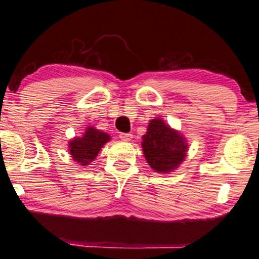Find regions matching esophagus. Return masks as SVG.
I'll return each mask as SVG.
<instances>
[{"label": "esophagus", "instance_id": "1", "mask_svg": "<svg viewBox=\"0 0 259 259\" xmlns=\"http://www.w3.org/2000/svg\"><path fill=\"white\" fill-rule=\"evenodd\" d=\"M120 138L122 140H124V142H129V140L133 138V135H131V134H125V133H121L120 134Z\"/></svg>", "mask_w": 259, "mask_h": 259}]
</instances>
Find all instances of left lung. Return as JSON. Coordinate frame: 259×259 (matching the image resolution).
<instances>
[{
	"mask_svg": "<svg viewBox=\"0 0 259 259\" xmlns=\"http://www.w3.org/2000/svg\"><path fill=\"white\" fill-rule=\"evenodd\" d=\"M142 145L147 163L157 172L172 171L184 161L187 152L185 139L160 119L150 121Z\"/></svg>",
	"mask_w": 259,
	"mask_h": 259,
	"instance_id": "1",
	"label": "left lung"
}]
</instances>
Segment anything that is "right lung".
Segmentation results:
<instances>
[{"label": "right lung", "instance_id": "right-lung-1", "mask_svg": "<svg viewBox=\"0 0 259 259\" xmlns=\"http://www.w3.org/2000/svg\"><path fill=\"white\" fill-rule=\"evenodd\" d=\"M111 139L109 136L95 128H88L81 138H74L69 143L68 148L74 161L81 165H88L96 159L105 144Z\"/></svg>", "mask_w": 259, "mask_h": 259}]
</instances>
